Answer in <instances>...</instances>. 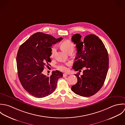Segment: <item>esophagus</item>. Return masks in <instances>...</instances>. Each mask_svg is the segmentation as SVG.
Listing matches in <instances>:
<instances>
[{
  "mask_svg": "<svg viewBox=\"0 0 125 125\" xmlns=\"http://www.w3.org/2000/svg\"><path fill=\"white\" fill-rule=\"evenodd\" d=\"M67 75H68V74L67 73H64L63 74V77H66L67 76Z\"/></svg>",
  "mask_w": 125,
  "mask_h": 125,
  "instance_id": "obj_1",
  "label": "esophagus"
}]
</instances>
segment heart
<instances>
[{
    "label": "heart",
    "mask_w": 125,
    "mask_h": 125,
    "mask_svg": "<svg viewBox=\"0 0 125 125\" xmlns=\"http://www.w3.org/2000/svg\"><path fill=\"white\" fill-rule=\"evenodd\" d=\"M61 48L68 53L70 52H73L75 48L74 44L70 40H66L61 43ZM56 49L55 46L52 47L51 49V57H53L56 52ZM70 63H67L66 64H60L57 66V69L59 71L63 72L68 71V69L67 66L70 65Z\"/></svg>",
    "instance_id": "heart-1"
}]
</instances>
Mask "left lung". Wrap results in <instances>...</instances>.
<instances>
[{
  "mask_svg": "<svg viewBox=\"0 0 125 125\" xmlns=\"http://www.w3.org/2000/svg\"><path fill=\"white\" fill-rule=\"evenodd\" d=\"M81 38L78 34L72 38L77 48L73 68L75 71L84 67L85 70L82 75L75 74L77 83L72 90L78 95L88 97L97 93L103 85L109 68V56L103 42L95 35H87L83 42Z\"/></svg>",
  "mask_w": 125,
  "mask_h": 125,
  "instance_id": "1",
  "label": "left lung"
}]
</instances>
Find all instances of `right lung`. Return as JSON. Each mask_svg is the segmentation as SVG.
I'll return each mask as SVG.
<instances>
[{
    "instance_id": "1",
    "label": "right lung",
    "mask_w": 125,
    "mask_h": 125,
    "mask_svg": "<svg viewBox=\"0 0 125 125\" xmlns=\"http://www.w3.org/2000/svg\"><path fill=\"white\" fill-rule=\"evenodd\" d=\"M63 38L55 39L42 32L33 34L19 47L16 63L19 80L25 90L33 96L42 98L55 89L58 79L63 73L53 71L50 77L42 73L44 66L51 60V47Z\"/></svg>"
}]
</instances>
